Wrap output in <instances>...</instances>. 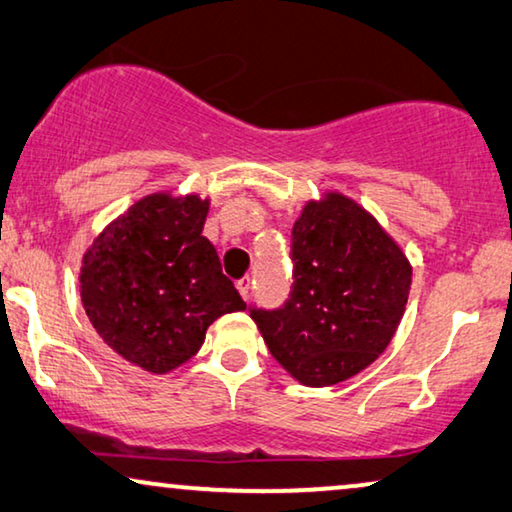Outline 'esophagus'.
<instances>
[{"label":"esophagus","instance_id":"esophagus-1","mask_svg":"<svg viewBox=\"0 0 512 512\" xmlns=\"http://www.w3.org/2000/svg\"><path fill=\"white\" fill-rule=\"evenodd\" d=\"M236 290H239V294L243 299H248L250 297V278L246 276V278H241L239 283H236Z\"/></svg>","mask_w":512,"mask_h":512}]
</instances>
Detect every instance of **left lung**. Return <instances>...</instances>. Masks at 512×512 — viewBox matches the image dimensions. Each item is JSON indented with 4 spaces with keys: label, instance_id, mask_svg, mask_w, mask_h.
I'll return each instance as SVG.
<instances>
[{
    "label": "left lung",
    "instance_id": "obj_1",
    "mask_svg": "<svg viewBox=\"0 0 512 512\" xmlns=\"http://www.w3.org/2000/svg\"><path fill=\"white\" fill-rule=\"evenodd\" d=\"M292 292L250 318L276 362L308 387L364 371L406 311L413 266L373 215L341 192L308 201L292 227Z\"/></svg>",
    "mask_w": 512,
    "mask_h": 512
}]
</instances>
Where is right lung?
<instances>
[{
    "mask_svg": "<svg viewBox=\"0 0 512 512\" xmlns=\"http://www.w3.org/2000/svg\"><path fill=\"white\" fill-rule=\"evenodd\" d=\"M208 199L148 194L115 218L85 250L81 301L113 352L148 373H169L194 357L220 315L246 311L201 236Z\"/></svg>",
    "mask_w": 512,
    "mask_h": 512,
    "instance_id": "obj_1",
    "label": "right lung"
}]
</instances>
